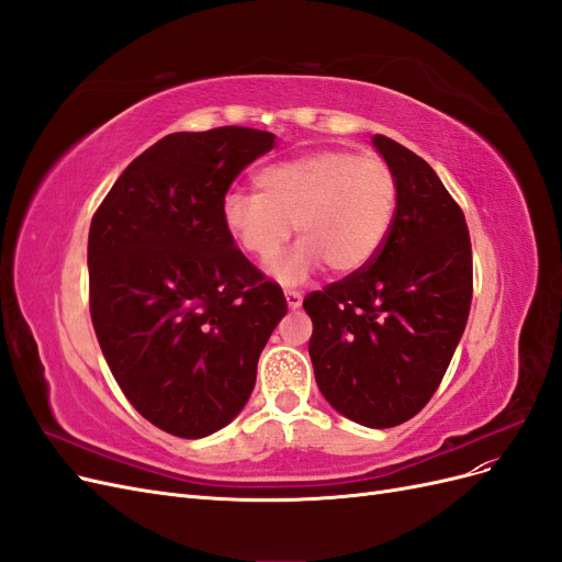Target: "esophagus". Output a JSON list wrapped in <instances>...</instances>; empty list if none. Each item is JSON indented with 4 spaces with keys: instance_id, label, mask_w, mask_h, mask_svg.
<instances>
[{
    "instance_id": "esophagus-1",
    "label": "esophagus",
    "mask_w": 562,
    "mask_h": 562,
    "mask_svg": "<svg viewBox=\"0 0 562 562\" xmlns=\"http://www.w3.org/2000/svg\"><path fill=\"white\" fill-rule=\"evenodd\" d=\"M285 302H288V310H297L302 304V293L300 291H283Z\"/></svg>"
}]
</instances>
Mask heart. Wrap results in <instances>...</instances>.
<instances>
[{
  "mask_svg": "<svg viewBox=\"0 0 562 562\" xmlns=\"http://www.w3.org/2000/svg\"><path fill=\"white\" fill-rule=\"evenodd\" d=\"M398 206L389 161L347 149H321L265 166L255 192H229L223 223L255 262L269 265L295 232L300 244L277 265L283 283L307 279L323 262L335 274L366 267L382 248Z\"/></svg>",
  "mask_w": 562,
  "mask_h": 562,
  "instance_id": "obj_1",
  "label": "heart"
}]
</instances>
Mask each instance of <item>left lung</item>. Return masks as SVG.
I'll return each instance as SVG.
<instances>
[{
	"label": "left lung",
	"instance_id": "left-lung-1",
	"mask_svg": "<svg viewBox=\"0 0 562 562\" xmlns=\"http://www.w3.org/2000/svg\"><path fill=\"white\" fill-rule=\"evenodd\" d=\"M398 178V206L366 267L304 297L321 394L351 422L389 429L415 417L443 380L473 295L469 227L434 168L372 135Z\"/></svg>",
	"mask_w": 562,
	"mask_h": 562
}]
</instances>
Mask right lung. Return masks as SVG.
I'll return each mask as SVG.
<instances>
[{"label": "right lung", "mask_w": 562, "mask_h": 562, "mask_svg": "<svg viewBox=\"0 0 562 562\" xmlns=\"http://www.w3.org/2000/svg\"><path fill=\"white\" fill-rule=\"evenodd\" d=\"M274 133H171L135 157L93 213L89 310L128 403L201 438L241 413L285 297L234 246L223 199Z\"/></svg>", "instance_id": "right-lung-1"}]
</instances>
